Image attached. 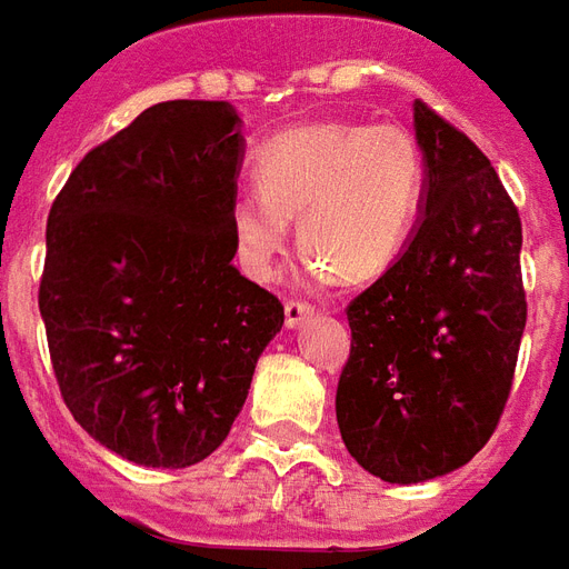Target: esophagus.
<instances>
[{
	"label": "esophagus",
	"mask_w": 569,
	"mask_h": 569,
	"mask_svg": "<svg viewBox=\"0 0 569 569\" xmlns=\"http://www.w3.org/2000/svg\"><path fill=\"white\" fill-rule=\"evenodd\" d=\"M283 313H286V328H301L305 322L313 319V307L305 305V301H286Z\"/></svg>",
	"instance_id": "1"
}]
</instances>
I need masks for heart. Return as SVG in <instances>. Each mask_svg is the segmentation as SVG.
<instances>
[{"label": "heart", "mask_w": 569, "mask_h": 569, "mask_svg": "<svg viewBox=\"0 0 569 569\" xmlns=\"http://www.w3.org/2000/svg\"><path fill=\"white\" fill-rule=\"evenodd\" d=\"M422 153L395 123H317L271 138L256 156V183L229 201L234 256L268 280L292 220L307 268L326 280L368 283L391 268L422 201Z\"/></svg>", "instance_id": "obj_1"}]
</instances>
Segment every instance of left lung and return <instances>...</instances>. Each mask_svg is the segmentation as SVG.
Instances as JSON below:
<instances>
[{
    "mask_svg": "<svg viewBox=\"0 0 569 569\" xmlns=\"http://www.w3.org/2000/svg\"><path fill=\"white\" fill-rule=\"evenodd\" d=\"M413 126L419 222L347 307L352 347L335 398L349 456L398 486L452 473L488 443L528 319L521 220L498 171L419 99Z\"/></svg>",
    "mask_w": 569,
    "mask_h": 569,
    "instance_id": "obj_1",
    "label": "left lung"
}]
</instances>
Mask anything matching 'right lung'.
I'll use <instances>...</instances> for the list:
<instances>
[{"label": "right lung", "instance_id": "obj_1", "mask_svg": "<svg viewBox=\"0 0 569 569\" xmlns=\"http://www.w3.org/2000/svg\"><path fill=\"white\" fill-rule=\"evenodd\" d=\"M243 159L229 102H159L83 156L48 217L38 310L62 401L144 467L229 437L283 305L231 259Z\"/></svg>", "mask_w": 569, "mask_h": 569}]
</instances>
